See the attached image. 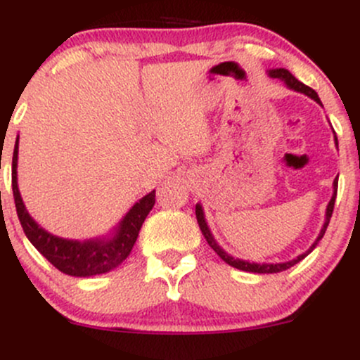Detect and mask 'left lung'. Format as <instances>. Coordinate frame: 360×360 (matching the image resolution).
I'll list each match as a JSON object with an SVG mask.
<instances>
[{"mask_svg":"<svg viewBox=\"0 0 360 360\" xmlns=\"http://www.w3.org/2000/svg\"><path fill=\"white\" fill-rule=\"evenodd\" d=\"M267 74H269L271 77H274V79H281V81H283L284 84H286V88L292 89V91H298V93L307 94L308 98H311L313 101H316L318 105H321V101H320V98H318L316 91H315V89H311V88H309V86L303 84V82L296 79V77L292 76V74L289 72L288 69H283V68H279V69H269V71H267ZM321 106H323V105H321ZM335 143H337V147H338L337 137H335ZM337 188H338V176L335 177V181H333V194H332V200H330V201H328V205H326L325 223H323V226H321L320 233H318L316 240L311 243V247H309V249H308L307 252H303V254L298 255V257H296V259L286 260V262H249V260L235 259V257H232V255H230V254H226V252L223 250L220 245H218V242L214 240V237H213L212 230H210L208 223H206V220H205L203 206H201L200 203L196 205V218H198V225H200L201 232H203L205 238H206V242H208V245L212 247V249H213L214 252H217L218 255H220V259L225 260V262L229 264V266L235 267V269L247 271V272H257V274H276V272L286 271V269H289V267L295 266V264H298L300 260H303V259L307 257V255L309 254V252H311L313 249H315L316 243L320 242L321 238H323V235H325V232H326V226H328L330 218H332V213H333V205H335V198H337Z\"/></svg>","mask_w":360,"mask_h":360,"instance_id":"obj_1","label":"left lung"}]
</instances>
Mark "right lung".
Segmentation results:
<instances>
[{
	"label": "right lung",
	"instance_id": "obj_1",
	"mask_svg": "<svg viewBox=\"0 0 360 360\" xmlns=\"http://www.w3.org/2000/svg\"><path fill=\"white\" fill-rule=\"evenodd\" d=\"M16 166H18V137L15 142L13 162H11V188H13L16 213L28 240L53 267L74 278H89V276L110 272L130 255L142 223L155 205V191L146 194L131 206L122 221L108 235L89 238V240H71L49 233L30 217L18 189Z\"/></svg>",
	"mask_w": 360,
	"mask_h": 360
}]
</instances>
